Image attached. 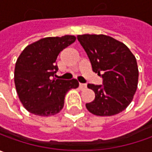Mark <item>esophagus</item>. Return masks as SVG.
I'll use <instances>...</instances> for the list:
<instances>
[{
  "mask_svg": "<svg viewBox=\"0 0 152 152\" xmlns=\"http://www.w3.org/2000/svg\"><path fill=\"white\" fill-rule=\"evenodd\" d=\"M79 87H80V89H85L86 87V84H84V83H79Z\"/></svg>",
  "mask_w": 152,
  "mask_h": 152,
  "instance_id": "obj_1",
  "label": "esophagus"
}]
</instances>
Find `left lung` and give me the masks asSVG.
Returning <instances> with one entry per match:
<instances>
[{"mask_svg":"<svg viewBox=\"0 0 152 152\" xmlns=\"http://www.w3.org/2000/svg\"><path fill=\"white\" fill-rule=\"evenodd\" d=\"M77 39L86 51L92 71L102 77V85L87 84L95 92L87 110L97 116H113L133 100L139 71L134 55L122 42L103 34H82Z\"/></svg>","mask_w":152,"mask_h":152,"instance_id":"left-lung-1","label":"left lung"}]
</instances>
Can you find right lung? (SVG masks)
<instances>
[{
  "label": "right lung",
  "mask_w": 152,
  "mask_h": 152,
  "mask_svg": "<svg viewBox=\"0 0 152 152\" xmlns=\"http://www.w3.org/2000/svg\"><path fill=\"white\" fill-rule=\"evenodd\" d=\"M73 35L48 37L28 45L17 60L14 81L23 107L38 116H51L64 107L65 96L77 88L76 79H56L57 57L60 52L76 41Z\"/></svg>",
  "instance_id": "obj_1"
}]
</instances>
